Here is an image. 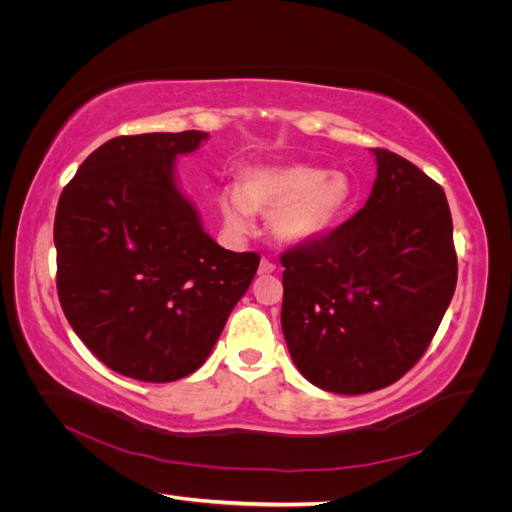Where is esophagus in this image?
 <instances>
[{
	"mask_svg": "<svg viewBox=\"0 0 512 512\" xmlns=\"http://www.w3.org/2000/svg\"><path fill=\"white\" fill-rule=\"evenodd\" d=\"M277 269V265L273 260H269V258H262L260 260V267H258V273L260 275H269V273H273Z\"/></svg>",
	"mask_w": 512,
	"mask_h": 512,
	"instance_id": "obj_1",
	"label": "esophagus"
}]
</instances>
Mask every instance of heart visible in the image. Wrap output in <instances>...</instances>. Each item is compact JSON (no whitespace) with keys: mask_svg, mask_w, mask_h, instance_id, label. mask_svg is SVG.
<instances>
[{"mask_svg":"<svg viewBox=\"0 0 512 512\" xmlns=\"http://www.w3.org/2000/svg\"><path fill=\"white\" fill-rule=\"evenodd\" d=\"M354 203V185L342 170L294 164L250 168L241 185L220 192L224 224L235 235L254 226V211L271 214L273 235L286 243L320 237L346 218Z\"/></svg>","mask_w":512,"mask_h":512,"instance_id":"heart-1","label":"heart"}]
</instances>
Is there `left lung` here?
Here are the masks:
<instances>
[{"mask_svg": "<svg viewBox=\"0 0 512 512\" xmlns=\"http://www.w3.org/2000/svg\"><path fill=\"white\" fill-rule=\"evenodd\" d=\"M363 209L282 254V331L320 389H384L418 363L457 286L453 218L442 185L389 149Z\"/></svg>", "mask_w": 512, "mask_h": 512, "instance_id": "left-lung-1", "label": "left lung"}]
</instances>
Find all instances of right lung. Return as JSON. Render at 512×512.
I'll use <instances>...</instances> for the list:
<instances>
[{"mask_svg": "<svg viewBox=\"0 0 512 512\" xmlns=\"http://www.w3.org/2000/svg\"><path fill=\"white\" fill-rule=\"evenodd\" d=\"M207 136L111 138L59 196L53 237L61 309L83 344L121 376H190L256 275L260 256L215 243L175 183V158Z\"/></svg>", "mask_w": 512, "mask_h": 512, "instance_id": "1", "label": "right lung"}]
</instances>
